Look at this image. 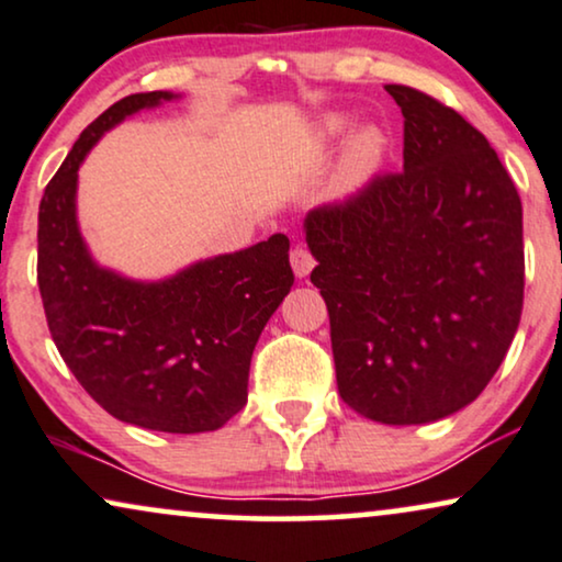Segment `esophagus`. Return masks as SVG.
<instances>
[{"instance_id": "obj_1", "label": "esophagus", "mask_w": 562, "mask_h": 562, "mask_svg": "<svg viewBox=\"0 0 562 562\" xmlns=\"http://www.w3.org/2000/svg\"><path fill=\"white\" fill-rule=\"evenodd\" d=\"M290 265H293V272L295 277H305L314 269V257H311V251L305 246H295L293 251H290Z\"/></svg>"}]
</instances>
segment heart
I'll list each match as a JSON object with an SVG mask.
<instances>
[{
    "instance_id": "obj_1",
    "label": "heart",
    "mask_w": 562,
    "mask_h": 562,
    "mask_svg": "<svg viewBox=\"0 0 562 562\" xmlns=\"http://www.w3.org/2000/svg\"><path fill=\"white\" fill-rule=\"evenodd\" d=\"M352 130V116L347 113H329L322 119V124L316 126V142L322 145H331L347 137V132ZM386 158V137L375 126L360 130L355 137L347 142L345 160H342V183L347 189H360L379 173Z\"/></svg>"
}]
</instances>
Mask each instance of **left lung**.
<instances>
[{"instance_id":"1","label":"left lung","mask_w":562,"mask_h":562,"mask_svg":"<svg viewBox=\"0 0 562 562\" xmlns=\"http://www.w3.org/2000/svg\"><path fill=\"white\" fill-rule=\"evenodd\" d=\"M404 170L303 220L329 311L337 386L368 420L423 425L477 400L524 305L521 199L490 142L449 105L386 85Z\"/></svg>"}]
</instances>
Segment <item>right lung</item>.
Here are the masks:
<instances>
[{"instance_id":"obj_1","label":"right lung","mask_w":562,"mask_h":562,"mask_svg":"<svg viewBox=\"0 0 562 562\" xmlns=\"http://www.w3.org/2000/svg\"><path fill=\"white\" fill-rule=\"evenodd\" d=\"M173 92H134L75 142L38 210V288L54 345L82 389L116 420L160 432L223 428L248 396L254 347L293 288L290 240L130 280L92 259L77 223V170L105 132Z\"/></svg>"}]
</instances>
